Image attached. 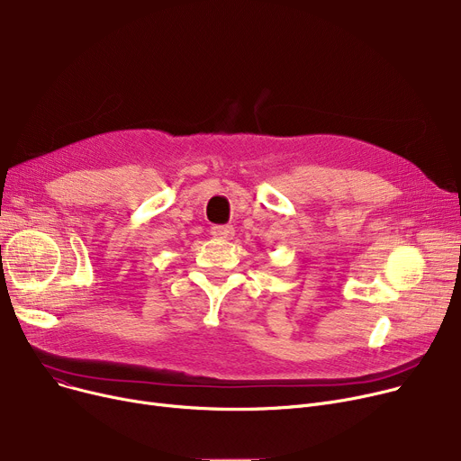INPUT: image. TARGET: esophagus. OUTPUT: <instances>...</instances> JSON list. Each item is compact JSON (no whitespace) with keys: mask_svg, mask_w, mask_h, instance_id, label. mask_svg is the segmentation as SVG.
Here are the masks:
<instances>
[{"mask_svg":"<svg viewBox=\"0 0 461 461\" xmlns=\"http://www.w3.org/2000/svg\"><path fill=\"white\" fill-rule=\"evenodd\" d=\"M211 233H212V237H216V239H231L233 233H235V230H233L231 226H212V228H211Z\"/></svg>","mask_w":461,"mask_h":461,"instance_id":"obj_1","label":"esophagus"}]
</instances>
